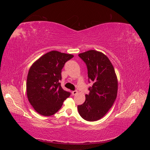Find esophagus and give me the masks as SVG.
I'll use <instances>...</instances> for the list:
<instances>
[{
    "label": "esophagus",
    "mask_w": 150,
    "mask_h": 150,
    "mask_svg": "<svg viewBox=\"0 0 150 150\" xmlns=\"http://www.w3.org/2000/svg\"><path fill=\"white\" fill-rule=\"evenodd\" d=\"M77 93H78V91H77L76 90H75V91H72V94L73 95V96H74V95H76Z\"/></svg>",
    "instance_id": "34e87169"
}]
</instances>
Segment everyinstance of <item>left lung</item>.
I'll list each match as a JSON object with an SVG mask.
<instances>
[{
  "label": "left lung",
  "instance_id": "left-lung-1",
  "mask_svg": "<svg viewBox=\"0 0 150 150\" xmlns=\"http://www.w3.org/2000/svg\"><path fill=\"white\" fill-rule=\"evenodd\" d=\"M78 56L87 66L89 83L93 82L84 103L78 106V112L86 121H97L106 114L116 99L117 81L115 69L102 52L90 50Z\"/></svg>",
  "mask_w": 150,
  "mask_h": 150
}]
</instances>
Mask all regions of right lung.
<instances>
[{
  "label": "right lung",
  "instance_id": "right-lung-1",
  "mask_svg": "<svg viewBox=\"0 0 150 150\" xmlns=\"http://www.w3.org/2000/svg\"><path fill=\"white\" fill-rule=\"evenodd\" d=\"M72 54L52 51L45 54L32 65L27 79V94L34 110L43 116L59 110L71 93L61 86V70Z\"/></svg>",
  "mask_w": 150,
  "mask_h": 150
}]
</instances>
